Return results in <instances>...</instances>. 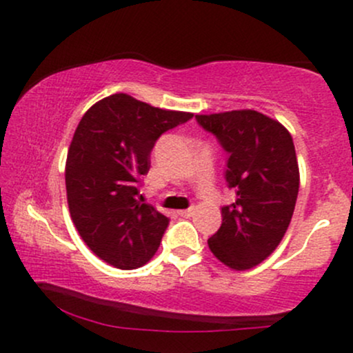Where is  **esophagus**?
I'll return each mask as SVG.
<instances>
[{"label":"esophagus","mask_w":353,"mask_h":353,"mask_svg":"<svg viewBox=\"0 0 353 353\" xmlns=\"http://www.w3.org/2000/svg\"><path fill=\"white\" fill-rule=\"evenodd\" d=\"M192 214H194V208L179 210V216H181V217H190V216H192Z\"/></svg>","instance_id":"34e87169"}]
</instances>
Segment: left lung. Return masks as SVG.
Returning a JSON list of instances; mask_svg holds the SVG:
<instances>
[{
	"label": "left lung",
	"instance_id": "left-lung-1",
	"mask_svg": "<svg viewBox=\"0 0 353 353\" xmlns=\"http://www.w3.org/2000/svg\"><path fill=\"white\" fill-rule=\"evenodd\" d=\"M229 154L225 182L236 201L222 205V224L208 244L222 264L245 270L281 244L299 194V164L292 136L257 111L196 116Z\"/></svg>",
	"mask_w": 353,
	"mask_h": 353
}]
</instances>
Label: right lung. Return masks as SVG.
Here are the masks:
<instances>
[{
	"label": "right lung",
	"mask_w": 353,
	"mask_h": 353,
	"mask_svg": "<svg viewBox=\"0 0 353 353\" xmlns=\"http://www.w3.org/2000/svg\"><path fill=\"white\" fill-rule=\"evenodd\" d=\"M192 116L119 92L79 121L66 159L68 205L79 236L108 264L131 270L156 254L169 219L137 201V188L156 141Z\"/></svg>",
	"instance_id": "obj_1"
}]
</instances>
